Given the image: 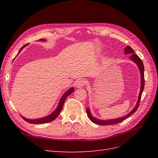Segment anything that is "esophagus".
<instances>
[{
    "mask_svg": "<svg viewBox=\"0 0 158 158\" xmlns=\"http://www.w3.org/2000/svg\"><path fill=\"white\" fill-rule=\"evenodd\" d=\"M85 80L84 79H80V80H78L77 82H76V86H77V88H82L83 87L84 85L85 84Z\"/></svg>",
    "mask_w": 158,
    "mask_h": 158,
    "instance_id": "34e87169",
    "label": "esophagus"
}]
</instances>
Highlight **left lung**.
Wrapping results in <instances>:
<instances>
[{
	"instance_id": "obj_1",
	"label": "left lung",
	"mask_w": 158,
	"mask_h": 158,
	"mask_svg": "<svg viewBox=\"0 0 158 158\" xmlns=\"http://www.w3.org/2000/svg\"><path fill=\"white\" fill-rule=\"evenodd\" d=\"M125 52L126 54H130L131 53V55L130 56V58L132 60H133L135 63L137 64L138 66V68L140 69V74H141V88H140V92L139 94V96H138V99L137 103L135 107L132 109V111L131 112L129 113L125 117H123L121 118H118L116 119H111V120H106V121H103V120H99V119L95 118L92 116V114L90 113L89 109L88 108L86 110L87 114L91 121H92L94 123L97 124L98 125H115V124H118L119 123H121L123 121H125V119H127L128 117L131 116L133 113H135L136 110L138 109V107H139L140 102V99H141V96H142V94L143 92V89L144 88V64H143V63L142 60L140 59V57L138 56L135 53V51L131 48L130 46H127V47L125 48Z\"/></svg>"
}]
</instances>
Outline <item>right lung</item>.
I'll return each instance as SVG.
<instances>
[{
	"label": "right lung",
	"instance_id": "add662e5",
	"mask_svg": "<svg viewBox=\"0 0 158 158\" xmlns=\"http://www.w3.org/2000/svg\"><path fill=\"white\" fill-rule=\"evenodd\" d=\"M41 41H45V40H43V39H41ZM27 45V44H26V45H24L23 47H22V48L20 49V51H19L18 53L22 50V49L23 48V47H25ZM73 91H74V88H72L69 89V90H68L67 92H66L63 95V97L61 98V99H60V100L58 107H56L55 111L54 112H52L51 114H50L49 116L44 117V118H38V119H33V120H31V119L26 118H24L23 117H22L23 118V119H24V120H25L26 122L29 123H31V124H42V123H49V122L52 121L53 120H55V119L59 115V114H60V111H62V109H63V105H64V103L65 99L66 98V97L68 96V95H69L70 94H71L72 93H73Z\"/></svg>",
	"mask_w": 158,
	"mask_h": 158
}]
</instances>
